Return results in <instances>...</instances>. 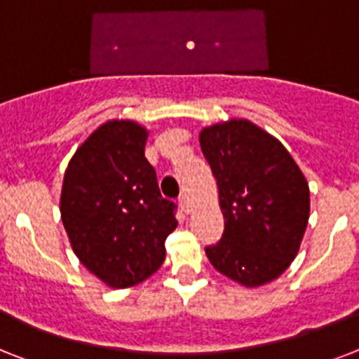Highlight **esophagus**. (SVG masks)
I'll return each instance as SVG.
<instances>
[{
	"instance_id": "obj_1",
	"label": "esophagus",
	"mask_w": 359,
	"mask_h": 359,
	"mask_svg": "<svg viewBox=\"0 0 359 359\" xmlns=\"http://www.w3.org/2000/svg\"><path fill=\"white\" fill-rule=\"evenodd\" d=\"M179 204H180V210L184 213H189V203H188V198L186 197H180L179 198Z\"/></svg>"
}]
</instances>
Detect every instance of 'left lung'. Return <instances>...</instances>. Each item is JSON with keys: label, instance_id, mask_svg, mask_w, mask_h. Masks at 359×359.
<instances>
[{"label": "left lung", "instance_id": "left-lung-1", "mask_svg": "<svg viewBox=\"0 0 359 359\" xmlns=\"http://www.w3.org/2000/svg\"><path fill=\"white\" fill-rule=\"evenodd\" d=\"M224 215L210 263L248 288L281 276L299 252L310 215L305 175L276 137L245 118L213 123L198 135Z\"/></svg>", "mask_w": 359, "mask_h": 359}]
</instances>
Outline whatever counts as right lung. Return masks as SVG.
<instances>
[{
	"label": "right lung",
	"mask_w": 359,
	"mask_h": 359,
	"mask_svg": "<svg viewBox=\"0 0 359 359\" xmlns=\"http://www.w3.org/2000/svg\"><path fill=\"white\" fill-rule=\"evenodd\" d=\"M147 129L109 120L87 137L63 175L60 212L80 263L111 288L135 287L165 259L177 228L144 155Z\"/></svg>",
	"instance_id": "obj_1"
}]
</instances>
